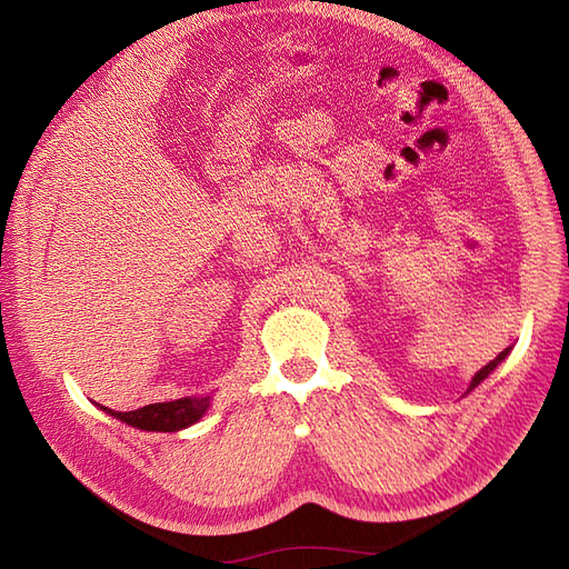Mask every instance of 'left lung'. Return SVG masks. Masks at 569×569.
<instances>
[{"mask_svg": "<svg viewBox=\"0 0 569 569\" xmlns=\"http://www.w3.org/2000/svg\"><path fill=\"white\" fill-rule=\"evenodd\" d=\"M508 351H510V349L501 351V353H498L493 360H489V363H487L485 368H481V370H479V372L472 377V385H470V389H475V387H477L481 380H485V377H489V372H493V368H496L498 363H501V360L508 356Z\"/></svg>", "mask_w": 569, "mask_h": 569, "instance_id": "8db88e82", "label": "left lung"}]
</instances>
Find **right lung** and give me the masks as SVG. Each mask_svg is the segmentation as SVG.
I'll return each instance as SVG.
<instances>
[{
    "instance_id": "obj_1",
    "label": "right lung",
    "mask_w": 569,
    "mask_h": 569,
    "mask_svg": "<svg viewBox=\"0 0 569 569\" xmlns=\"http://www.w3.org/2000/svg\"><path fill=\"white\" fill-rule=\"evenodd\" d=\"M211 403V396H194V399H178V401H168V403H149L144 408H137V410H128V412H120V410H111L104 408L107 412H111L113 418L123 420L126 425L132 427H140L147 429V432H178L182 427L194 425L206 408Z\"/></svg>"
}]
</instances>
